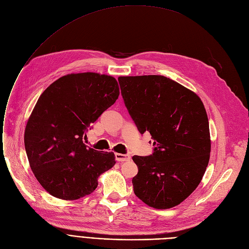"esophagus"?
Instances as JSON below:
<instances>
[{"label":"esophagus","instance_id":"1","mask_svg":"<svg viewBox=\"0 0 249 249\" xmlns=\"http://www.w3.org/2000/svg\"><path fill=\"white\" fill-rule=\"evenodd\" d=\"M116 160L118 161H128L130 160L129 155H124V154H116Z\"/></svg>","mask_w":249,"mask_h":249}]
</instances>
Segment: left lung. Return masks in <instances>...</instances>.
Segmentation results:
<instances>
[{
  "mask_svg": "<svg viewBox=\"0 0 249 249\" xmlns=\"http://www.w3.org/2000/svg\"><path fill=\"white\" fill-rule=\"evenodd\" d=\"M129 116L143 135L149 131L154 154L132 157L136 196L147 205H178L199 184L210 155L207 114L198 95L163 75L120 76Z\"/></svg>",
  "mask_w": 249,
  "mask_h": 249,
  "instance_id": "left-lung-1",
  "label": "left lung"
}]
</instances>
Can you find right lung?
Wrapping results in <instances>:
<instances>
[{"mask_svg":"<svg viewBox=\"0 0 249 249\" xmlns=\"http://www.w3.org/2000/svg\"><path fill=\"white\" fill-rule=\"evenodd\" d=\"M119 95L117 80L97 72L64 75L41 94L24 140L32 171L51 196L65 200L89 196L116 163L113 152L95 150L84 140Z\"/></svg>","mask_w":249,"mask_h":249,"instance_id":"add662e5","label":"right lung"}]
</instances>
